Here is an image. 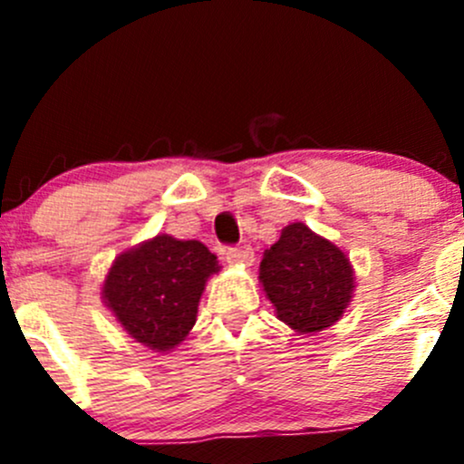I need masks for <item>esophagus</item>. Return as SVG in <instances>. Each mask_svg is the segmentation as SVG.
<instances>
[{
	"label": "esophagus",
	"mask_w": 464,
	"mask_h": 464,
	"mask_svg": "<svg viewBox=\"0 0 464 464\" xmlns=\"http://www.w3.org/2000/svg\"><path fill=\"white\" fill-rule=\"evenodd\" d=\"M227 260L231 265L251 266L254 265V249L251 246H231V249H227Z\"/></svg>",
	"instance_id": "obj_1"
}]
</instances>
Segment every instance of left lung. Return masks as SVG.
Instances as JSON below:
<instances>
[{
	"label": "left lung",
	"instance_id": "left-lung-1",
	"mask_svg": "<svg viewBox=\"0 0 464 464\" xmlns=\"http://www.w3.org/2000/svg\"><path fill=\"white\" fill-rule=\"evenodd\" d=\"M260 283L280 321L298 334H314L343 316L353 298L354 271L339 246L294 222L265 251Z\"/></svg>",
	"mask_w": 464,
	"mask_h": 464
}]
</instances>
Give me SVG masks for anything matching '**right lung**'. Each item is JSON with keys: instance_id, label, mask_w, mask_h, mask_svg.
<instances>
[{"instance_id": "add662e5", "label": "right lung", "mask_w": 464, "mask_h": 464, "mask_svg": "<svg viewBox=\"0 0 464 464\" xmlns=\"http://www.w3.org/2000/svg\"><path fill=\"white\" fill-rule=\"evenodd\" d=\"M215 271L218 258L202 242L161 233L114 260L102 301L134 341L168 353L193 330L206 280Z\"/></svg>"}]
</instances>
